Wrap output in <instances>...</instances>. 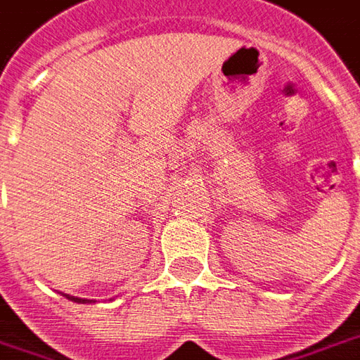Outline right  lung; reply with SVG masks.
Masks as SVG:
<instances>
[{
  "mask_svg": "<svg viewBox=\"0 0 360 360\" xmlns=\"http://www.w3.org/2000/svg\"><path fill=\"white\" fill-rule=\"evenodd\" d=\"M68 298H72V300H75V302H85L84 298H74V296H68Z\"/></svg>",
  "mask_w": 360,
  "mask_h": 360,
  "instance_id": "obj_1",
  "label": "right lung"
}]
</instances>
